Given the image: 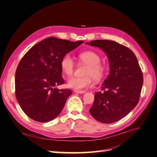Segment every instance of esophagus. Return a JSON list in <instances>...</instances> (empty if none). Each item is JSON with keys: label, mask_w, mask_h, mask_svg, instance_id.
<instances>
[{"label": "esophagus", "mask_w": 157, "mask_h": 157, "mask_svg": "<svg viewBox=\"0 0 157 157\" xmlns=\"http://www.w3.org/2000/svg\"><path fill=\"white\" fill-rule=\"evenodd\" d=\"M74 92L75 93H77V94H84V93H85V91H83V90H74Z\"/></svg>", "instance_id": "esophagus-1"}]
</instances>
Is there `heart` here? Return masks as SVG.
I'll list each match as a JSON object with an SVG mask.
<instances>
[{"mask_svg": "<svg viewBox=\"0 0 157 157\" xmlns=\"http://www.w3.org/2000/svg\"><path fill=\"white\" fill-rule=\"evenodd\" d=\"M80 61L88 65L84 71L82 77H72L68 80L67 85L71 88L81 90L90 87L92 85L93 78L96 81L101 80L105 75L106 68L100 63L101 58L97 53L92 51L82 52L79 56ZM61 67L62 71L67 77L73 75L75 69V62L69 54L65 55L61 61Z\"/></svg>", "mask_w": 157, "mask_h": 157, "instance_id": "heart-1", "label": "heart"}]
</instances>
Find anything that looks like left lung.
Masks as SVG:
<instances>
[{"label":"left lung","instance_id":"obj_1","mask_svg":"<svg viewBox=\"0 0 157 157\" xmlns=\"http://www.w3.org/2000/svg\"><path fill=\"white\" fill-rule=\"evenodd\" d=\"M86 44L98 47L105 52L110 69L102 84V91L95 94L90 113L100 122H115L138 103L144 83L139 63L134 52L115 41L96 40Z\"/></svg>","mask_w":157,"mask_h":157}]
</instances>
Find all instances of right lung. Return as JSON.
<instances>
[{"instance_id": "1", "label": "right lung", "mask_w": 157, "mask_h": 157, "mask_svg": "<svg viewBox=\"0 0 157 157\" xmlns=\"http://www.w3.org/2000/svg\"><path fill=\"white\" fill-rule=\"evenodd\" d=\"M84 41L48 37L28 51L16 71V96L31 119L47 122L59 115L72 90L58 89L64 83L61 61Z\"/></svg>"}]
</instances>
